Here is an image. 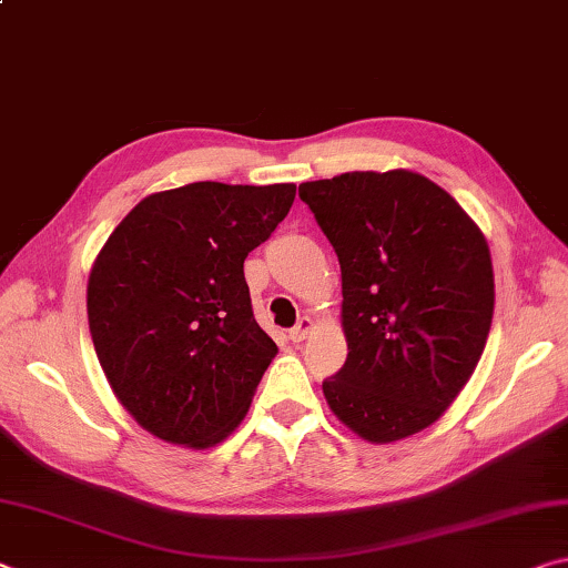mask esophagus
I'll use <instances>...</instances> for the list:
<instances>
[{
	"instance_id": "esophagus-1",
	"label": "esophagus",
	"mask_w": 568,
	"mask_h": 568,
	"mask_svg": "<svg viewBox=\"0 0 568 568\" xmlns=\"http://www.w3.org/2000/svg\"><path fill=\"white\" fill-rule=\"evenodd\" d=\"M311 328H313V321L311 318H301V321H297L295 328L287 331V338H291L293 343H301V341L307 338V333H311Z\"/></svg>"
}]
</instances>
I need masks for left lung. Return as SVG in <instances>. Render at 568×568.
Returning <instances> with one entry per match:
<instances>
[{
	"instance_id": "1",
	"label": "left lung",
	"mask_w": 568,
	"mask_h": 568,
	"mask_svg": "<svg viewBox=\"0 0 568 568\" xmlns=\"http://www.w3.org/2000/svg\"><path fill=\"white\" fill-rule=\"evenodd\" d=\"M338 255L348 358L331 410L371 444L436 423L474 376L494 318L486 237L410 170L343 172L297 187Z\"/></svg>"
}]
</instances>
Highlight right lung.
<instances>
[{"mask_svg":"<svg viewBox=\"0 0 568 568\" xmlns=\"http://www.w3.org/2000/svg\"><path fill=\"white\" fill-rule=\"evenodd\" d=\"M295 200L293 182H190L140 200L92 265L88 318L130 416L168 444L210 448L245 418L273 343L243 263Z\"/></svg>","mask_w":568,"mask_h":568,"instance_id":"add662e5","label":"right lung"}]
</instances>
